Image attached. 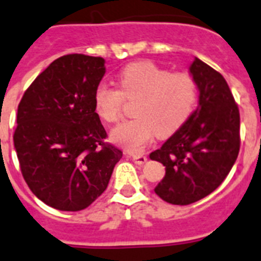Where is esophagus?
Masks as SVG:
<instances>
[{
	"mask_svg": "<svg viewBox=\"0 0 261 261\" xmlns=\"http://www.w3.org/2000/svg\"><path fill=\"white\" fill-rule=\"evenodd\" d=\"M133 162L138 165H143L147 162V158L144 155H131Z\"/></svg>",
	"mask_w": 261,
	"mask_h": 261,
	"instance_id": "esophagus-1",
	"label": "esophagus"
}]
</instances>
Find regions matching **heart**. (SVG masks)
<instances>
[{
  "label": "heart",
  "instance_id": "obj_1",
  "mask_svg": "<svg viewBox=\"0 0 261 261\" xmlns=\"http://www.w3.org/2000/svg\"><path fill=\"white\" fill-rule=\"evenodd\" d=\"M119 89L99 84L93 94L97 115L105 122H115L121 115L124 98L135 101L134 115L112 131L118 146L139 152L155 135L168 138L180 130L193 113L198 88L187 72L172 73L152 62H139L124 67L118 76Z\"/></svg>",
  "mask_w": 261,
  "mask_h": 261
}]
</instances>
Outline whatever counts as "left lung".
<instances>
[{"label": "left lung", "instance_id": "obj_1", "mask_svg": "<svg viewBox=\"0 0 261 261\" xmlns=\"http://www.w3.org/2000/svg\"><path fill=\"white\" fill-rule=\"evenodd\" d=\"M189 71L199 90L198 108L149 155L165 167L155 193L172 205H189L214 192L240 148L239 109L223 76L197 58Z\"/></svg>", "mask_w": 261, "mask_h": 261}]
</instances>
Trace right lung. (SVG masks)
Returning a JSON list of instances; mask_svg holds the SVG:
<instances>
[{"instance_id":"1","label":"right lung","mask_w":261,"mask_h":261,"mask_svg":"<svg viewBox=\"0 0 261 261\" xmlns=\"http://www.w3.org/2000/svg\"><path fill=\"white\" fill-rule=\"evenodd\" d=\"M105 74L98 56L56 59L27 88L13 139L22 176L40 201L79 212L108 188L122 151L108 137L93 94Z\"/></svg>"}]
</instances>
